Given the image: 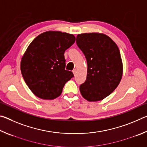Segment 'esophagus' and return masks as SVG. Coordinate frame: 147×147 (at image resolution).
Here are the masks:
<instances>
[{
	"mask_svg": "<svg viewBox=\"0 0 147 147\" xmlns=\"http://www.w3.org/2000/svg\"><path fill=\"white\" fill-rule=\"evenodd\" d=\"M73 74H74V75L75 76L76 74V69H73Z\"/></svg>",
	"mask_w": 147,
	"mask_h": 147,
	"instance_id": "1",
	"label": "esophagus"
}]
</instances>
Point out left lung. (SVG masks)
Segmentation results:
<instances>
[{"instance_id":"left-lung-1","label":"left lung","mask_w":147,"mask_h":147,"mask_svg":"<svg viewBox=\"0 0 147 147\" xmlns=\"http://www.w3.org/2000/svg\"><path fill=\"white\" fill-rule=\"evenodd\" d=\"M76 44L88 63L87 78L80 86L83 97L96 102L109 95L123 76V62L117 45L101 33H84L76 36Z\"/></svg>"}]
</instances>
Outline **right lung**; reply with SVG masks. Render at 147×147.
<instances>
[{
    "label": "right lung",
    "instance_id": "1",
    "mask_svg": "<svg viewBox=\"0 0 147 147\" xmlns=\"http://www.w3.org/2000/svg\"><path fill=\"white\" fill-rule=\"evenodd\" d=\"M75 39L73 34L47 31L29 45L22 57L21 71L26 85L38 97L57 98L74 76L71 71L65 70L64 53Z\"/></svg>",
    "mask_w": 147,
    "mask_h": 147
}]
</instances>
